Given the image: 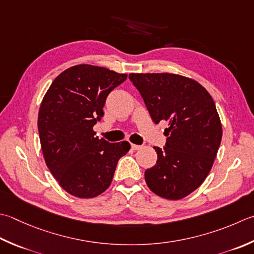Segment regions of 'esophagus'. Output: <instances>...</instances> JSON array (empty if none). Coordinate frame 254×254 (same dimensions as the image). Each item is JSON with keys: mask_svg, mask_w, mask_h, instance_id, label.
Masks as SVG:
<instances>
[{"mask_svg": "<svg viewBox=\"0 0 254 254\" xmlns=\"http://www.w3.org/2000/svg\"><path fill=\"white\" fill-rule=\"evenodd\" d=\"M131 147H132V150L137 151V150H141L143 146L142 145H136V144H131Z\"/></svg>", "mask_w": 254, "mask_h": 254, "instance_id": "34e87169", "label": "esophagus"}]
</instances>
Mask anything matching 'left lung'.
<instances>
[{"mask_svg": "<svg viewBox=\"0 0 254 254\" xmlns=\"http://www.w3.org/2000/svg\"><path fill=\"white\" fill-rule=\"evenodd\" d=\"M154 123L167 121L166 144L154 146L157 162L145 171L156 195L182 199L209 174L222 137L212 98L200 83L175 73H130Z\"/></svg>", "mask_w": 254, "mask_h": 254, "instance_id": "8db88e82", "label": "left lung"}]
</instances>
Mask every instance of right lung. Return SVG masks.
<instances>
[{
    "label": "right lung",
    "instance_id": "obj_1",
    "mask_svg": "<svg viewBox=\"0 0 254 254\" xmlns=\"http://www.w3.org/2000/svg\"><path fill=\"white\" fill-rule=\"evenodd\" d=\"M127 74L78 64L63 71L45 94L38 133L45 162L63 190L93 198L110 186L119 160L130 143H109L92 127L103 117L106 99Z\"/></svg>",
    "mask_w": 254,
    "mask_h": 254
}]
</instances>
